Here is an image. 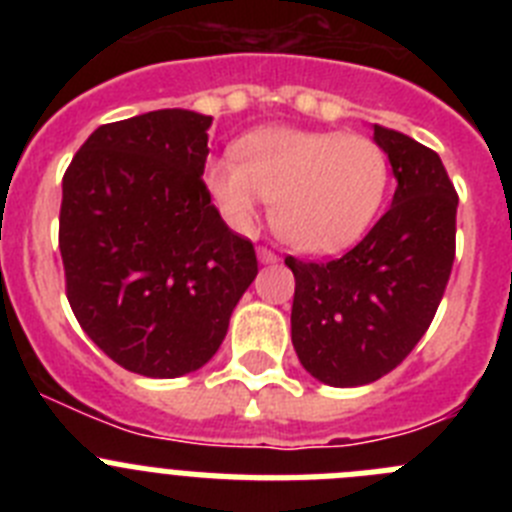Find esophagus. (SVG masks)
Segmentation results:
<instances>
[{
	"label": "esophagus",
	"mask_w": 512,
	"mask_h": 512,
	"mask_svg": "<svg viewBox=\"0 0 512 512\" xmlns=\"http://www.w3.org/2000/svg\"><path fill=\"white\" fill-rule=\"evenodd\" d=\"M256 256H259L261 264H277V261H279L277 253L271 251V248H264V246H261L259 251H256Z\"/></svg>",
	"instance_id": "esophagus-1"
}]
</instances>
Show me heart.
<instances>
[{"label": "heart", "mask_w": 512, "mask_h": 512, "mask_svg": "<svg viewBox=\"0 0 512 512\" xmlns=\"http://www.w3.org/2000/svg\"><path fill=\"white\" fill-rule=\"evenodd\" d=\"M233 156L205 164V187L233 228H251L264 200L282 241L305 253L359 243L387 197L390 164L372 138L269 125L243 135Z\"/></svg>", "instance_id": "b5f03b06"}]
</instances>
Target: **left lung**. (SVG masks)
Returning a JSON list of instances; mask_svg holds the SVG:
<instances>
[{
  "label": "left lung",
  "mask_w": 512,
  "mask_h": 512,
  "mask_svg": "<svg viewBox=\"0 0 512 512\" xmlns=\"http://www.w3.org/2000/svg\"><path fill=\"white\" fill-rule=\"evenodd\" d=\"M397 179L392 207L341 259L295 274L292 346L318 382L359 387L392 372L423 338L449 282L459 197L431 148L374 125Z\"/></svg>",
  "instance_id": "left-lung-1"
}]
</instances>
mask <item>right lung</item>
<instances>
[{"mask_svg": "<svg viewBox=\"0 0 512 512\" xmlns=\"http://www.w3.org/2000/svg\"><path fill=\"white\" fill-rule=\"evenodd\" d=\"M210 125L192 110L99 125L63 174L69 305L104 354L143 377L205 366L259 274L253 243L202 182Z\"/></svg>", "mask_w": 512, "mask_h": 512, "instance_id": "1", "label": "right lung"}]
</instances>
